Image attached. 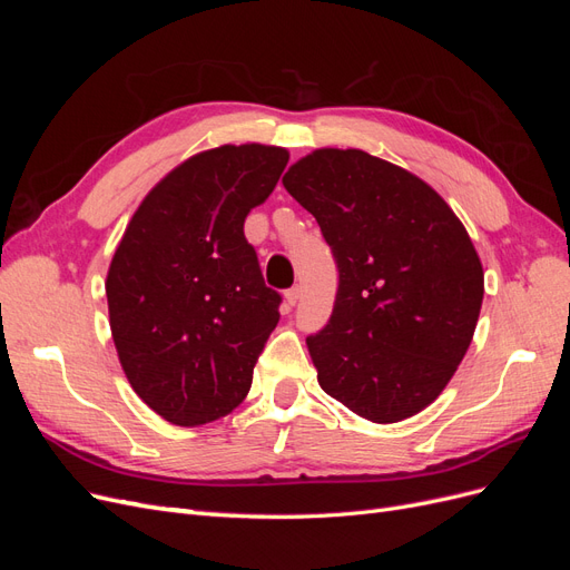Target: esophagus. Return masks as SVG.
I'll list each match as a JSON object with an SVG mask.
<instances>
[{"mask_svg":"<svg viewBox=\"0 0 570 570\" xmlns=\"http://www.w3.org/2000/svg\"><path fill=\"white\" fill-rule=\"evenodd\" d=\"M299 297H302V287H299V285H295V287H289V289L285 292V302H287L289 306H295V304L299 302Z\"/></svg>","mask_w":570,"mask_h":570,"instance_id":"obj_1","label":"esophagus"}]
</instances>
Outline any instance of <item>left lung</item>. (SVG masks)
Here are the masks:
<instances>
[{
    "label": "left lung",
    "instance_id": "left-lung-1",
    "mask_svg": "<svg viewBox=\"0 0 570 570\" xmlns=\"http://www.w3.org/2000/svg\"><path fill=\"white\" fill-rule=\"evenodd\" d=\"M318 220L340 285L306 337L318 385L356 416L396 423L433 404L469 350L485 275L433 187L361 149H316L283 176Z\"/></svg>",
    "mask_w": 570,
    "mask_h": 570
}]
</instances>
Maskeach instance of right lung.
<instances>
[{"instance_id": "1", "label": "right lung", "mask_w": 570, "mask_h": 570, "mask_svg": "<svg viewBox=\"0 0 570 570\" xmlns=\"http://www.w3.org/2000/svg\"><path fill=\"white\" fill-rule=\"evenodd\" d=\"M287 159L268 145L199 151L149 189L120 237L107 273L114 344L137 396L168 423L216 421L252 387L281 295L245 218Z\"/></svg>"}]
</instances>
